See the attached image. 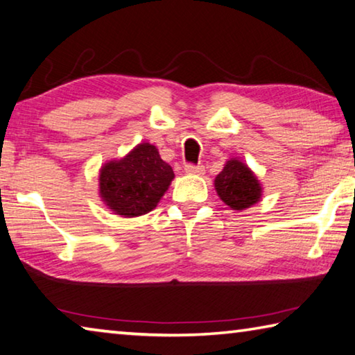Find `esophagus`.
Returning <instances> with one entry per match:
<instances>
[{
	"label": "esophagus",
	"mask_w": 355,
	"mask_h": 355,
	"mask_svg": "<svg viewBox=\"0 0 355 355\" xmlns=\"http://www.w3.org/2000/svg\"><path fill=\"white\" fill-rule=\"evenodd\" d=\"M204 171H206L204 170V165H185V173L189 174H198V176H200V174H204Z\"/></svg>",
	"instance_id": "esophagus-1"
}]
</instances>
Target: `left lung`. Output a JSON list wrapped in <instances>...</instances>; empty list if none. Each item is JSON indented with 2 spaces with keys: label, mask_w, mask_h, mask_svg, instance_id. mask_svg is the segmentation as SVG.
Masks as SVG:
<instances>
[{
  "label": "left lung",
  "mask_w": 355,
  "mask_h": 355,
  "mask_svg": "<svg viewBox=\"0 0 355 355\" xmlns=\"http://www.w3.org/2000/svg\"><path fill=\"white\" fill-rule=\"evenodd\" d=\"M215 190L220 200L231 210L243 212L262 200L263 189L245 162L237 157L226 160L221 173L215 178Z\"/></svg>",
  "instance_id": "1"
}]
</instances>
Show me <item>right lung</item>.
<instances>
[{"label": "right lung", "instance_id": "right-lung-1", "mask_svg": "<svg viewBox=\"0 0 355 355\" xmlns=\"http://www.w3.org/2000/svg\"><path fill=\"white\" fill-rule=\"evenodd\" d=\"M173 179V168L162 160L159 149L143 141L101 166L99 198L115 215L135 218L157 207Z\"/></svg>", "mask_w": 355, "mask_h": 355}]
</instances>
